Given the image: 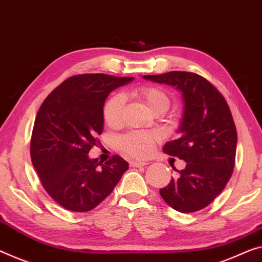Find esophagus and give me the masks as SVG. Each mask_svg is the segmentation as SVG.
<instances>
[{
	"label": "esophagus",
	"mask_w": 262,
	"mask_h": 262,
	"mask_svg": "<svg viewBox=\"0 0 262 262\" xmlns=\"http://www.w3.org/2000/svg\"><path fill=\"white\" fill-rule=\"evenodd\" d=\"M148 163L145 162H136V160H131L130 162V166L131 167H142V166H146Z\"/></svg>",
	"instance_id": "esophagus-1"
}]
</instances>
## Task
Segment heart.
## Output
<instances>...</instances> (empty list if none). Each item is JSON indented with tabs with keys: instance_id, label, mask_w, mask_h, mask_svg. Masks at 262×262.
I'll return each mask as SVG.
<instances>
[{
	"instance_id": "heart-1",
	"label": "heart",
	"mask_w": 262,
	"mask_h": 262,
	"mask_svg": "<svg viewBox=\"0 0 262 262\" xmlns=\"http://www.w3.org/2000/svg\"><path fill=\"white\" fill-rule=\"evenodd\" d=\"M132 96L148 107V110L166 111L170 106V97L163 89L158 86L144 85L132 91ZM124 107V98L122 95L116 94L106 100L103 108V117L105 123L111 127H118L122 124V114ZM159 140L156 132L135 130L124 135L119 139V147L126 155L134 158H146L154 151L155 145Z\"/></svg>"
}]
</instances>
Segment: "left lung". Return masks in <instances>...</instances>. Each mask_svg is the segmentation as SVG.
Instances as JSON below:
<instances>
[{"instance_id": "left-lung-1", "label": "left lung", "mask_w": 262, "mask_h": 262, "mask_svg": "<svg viewBox=\"0 0 262 262\" xmlns=\"http://www.w3.org/2000/svg\"><path fill=\"white\" fill-rule=\"evenodd\" d=\"M144 78L176 86L184 100L178 130L182 136L165 144L163 151L185 160L186 167L160 188V195L178 212L203 210L224 190L234 168L238 137L228 104L207 79L193 72L170 71Z\"/></svg>"}]
</instances>
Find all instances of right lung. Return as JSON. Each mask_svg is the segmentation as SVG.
I'll use <instances>...</instances> for the list:
<instances>
[{
  "label": "right lung",
  "instance_id": "obj_1",
  "mask_svg": "<svg viewBox=\"0 0 262 262\" xmlns=\"http://www.w3.org/2000/svg\"><path fill=\"white\" fill-rule=\"evenodd\" d=\"M132 79L104 74L72 76L39 107L31 135V162L44 190L66 210L91 211L128 168L117 155L104 164L88 155L103 132L108 94Z\"/></svg>",
  "mask_w": 262,
  "mask_h": 262
}]
</instances>
